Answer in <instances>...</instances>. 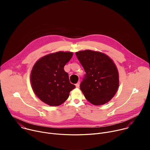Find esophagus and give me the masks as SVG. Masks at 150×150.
I'll return each instance as SVG.
<instances>
[{"label":"esophagus","mask_w":150,"mask_h":150,"mask_svg":"<svg viewBox=\"0 0 150 150\" xmlns=\"http://www.w3.org/2000/svg\"><path fill=\"white\" fill-rule=\"evenodd\" d=\"M79 85H80V82H78V83H76L75 84L76 87V88H79Z\"/></svg>","instance_id":"esophagus-1"}]
</instances>
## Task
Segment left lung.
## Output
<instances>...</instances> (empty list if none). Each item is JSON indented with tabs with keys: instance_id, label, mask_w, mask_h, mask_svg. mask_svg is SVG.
Returning a JSON list of instances; mask_svg holds the SVG:
<instances>
[{
	"instance_id": "8db88e82",
	"label": "left lung",
	"mask_w": 150,
	"mask_h": 150,
	"mask_svg": "<svg viewBox=\"0 0 150 150\" xmlns=\"http://www.w3.org/2000/svg\"><path fill=\"white\" fill-rule=\"evenodd\" d=\"M85 74L80 84L85 97L96 105L109 101L119 87V74L110 57L98 52L87 50L76 52Z\"/></svg>"
}]
</instances>
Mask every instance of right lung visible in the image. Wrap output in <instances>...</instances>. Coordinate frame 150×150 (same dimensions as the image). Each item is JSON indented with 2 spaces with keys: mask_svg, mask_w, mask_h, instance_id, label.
I'll return each mask as SVG.
<instances>
[{
  "mask_svg": "<svg viewBox=\"0 0 150 150\" xmlns=\"http://www.w3.org/2000/svg\"><path fill=\"white\" fill-rule=\"evenodd\" d=\"M72 56V52H59L42 57L35 63L31 73L32 88L46 104L51 106L62 104L75 88L64 70Z\"/></svg>",
  "mask_w": 150,
  "mask_h": 150,
  "instance_id": "add662e5",
  "label": "right lung"
}]
</instances>
